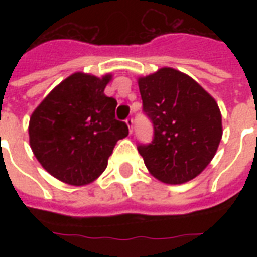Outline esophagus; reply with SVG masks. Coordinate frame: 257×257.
Segmentation results:
<instances>
[{
	"label": "esophagus",
	"mask_w": 257,
	"mask_h": 257,
	"mask_svg": "<svg viewBox=\"0 0 257 257\" xmlns=\"http://www.w3.org/2000/svg\"><path fill=\"white\" fill-rule=\"evenodd\" d=\"M125 122H126V125H128L129 132L132 133V131H133V118L132 117H128V118L125 120Z\"/></svg>",
	"instance_id": "esophagus-1"
}]
</instances>
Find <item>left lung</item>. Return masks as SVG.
I'll return each instance as SVG.
<instances>
[{"label": "left lung", "mask_w": 257, "mask_h": 257, "mask_svg": "<svg viewBox=\"0 0 257 257\" xmlns=\"http://www.w3.org/2000/svg\"><path fill=\"white\" fill-rule=\"evenodd\" d=\"M143 112L153 139L137 149L148 171L167 184L195 179L215 156L221 114L215 98L187 74L172 68L139 80Z\"/></svg>", "instance_id": "8db88e82"}]
</instances>
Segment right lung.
I'll use <instances>...</instances> for the list:
<instances>
[{"instance_id": "obj_1", "label": "right lung", "mask_w": 257, "mask_h": 257, "mask_svg": "<svg viewBox=\"0 0 257 257\" xmlns=\"http://www.w3.org/2000/svg\"><path fill=\"white\" fill-rule=\"evenodd\" d=\"M110 80L74 73L57 85L34 110L29 122L30 147L56 179L84 185L105 171L128 125L116 120L117 101L104 94Z\"/></svg>"}]
</instances>
